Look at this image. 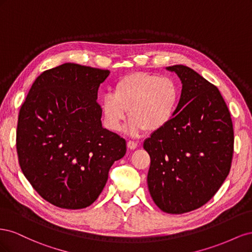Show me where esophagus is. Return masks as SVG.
Instances as JSON below:
<instances>
[{
  "label": "esophagus",
  "mask_w": 252,
  "mask_h": 252,
  "mask_svg": "<svg viewBox=\"0 0 252 252\" xmlns=\"http://www.w3.org/2000/svg\"><path fill=\"white\" fill-rule=\"evenodd\" d=\"M127 147L129 148V149H135L136 147H138V143L136 142H134V141H128L127 142Z\"/></svg>",
  "instance_id": "1"
}]
</instances>
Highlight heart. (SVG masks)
<instances>
[{
    "label": "heart",
    "instance_id": "b5f03b06",
    "mask_svg": "<svg viewBox=\"0 0 252 252\" xmlns=\"http://www.w3.org/2000/svg\"><path fill=\"white\" fill-rule=\"evenodd\" d=\"M180 97V87L171 78L149 72L126 74L114 84L112 94L103 98L106 125L111 130H120L129 110L132 119L128 129L131 134L145 129L158 131L175 116Z\"/></svg>",
    "mask_w": 252,
    "mask_h": 252
}]
</instances>
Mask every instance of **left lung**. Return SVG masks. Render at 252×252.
Returning a JSON list of instances; mask_svg holds the SVG:
<instances>
[{"label":"left lung","instance_id":"obj_1","mask_svg":"<svg viewBox=\"0 0 252 252\" xmlns=\"http://www.w3.org/2000/svg\"><path fill=\"white\" fill-rule=\"evenodd\" d=\"M182 81L173 119L145 140L150 157L147 184L152 200L171 215L202 207L229 174L233 127L219 89L191 68L167 67Z\"/></svg>","mask_w":252,"mask_h":252}]
</instances>
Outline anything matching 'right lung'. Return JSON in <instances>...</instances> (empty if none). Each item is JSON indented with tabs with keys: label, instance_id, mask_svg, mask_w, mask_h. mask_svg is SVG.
<instances>
[{
	"label": "right lung",
	"instance_id": "1",
	"mask_svg": "<svg viewBox=\"0 0 252 252\" xmlns=\"http://www.w3.org/2000/svg\"><path fill=\"white\" fill-rule=\"evenodd\" d=\"M107 69L65 63L45 70L19 113L17 152L28 182L45 201L64 209L93 204L126 141L102 127L97 90Z\"/></svg>",
	"mask_w": 252,
	"mask_h": 252
}]
</instances>
